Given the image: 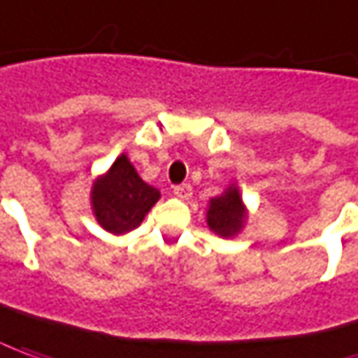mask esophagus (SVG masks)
Masks as SVG:
<instances>
[{
  "instance_id": "esophagus-1",
  "label": "esophagus",
  "mask_w": 358,
  "mask_h": 358,
  "mask_svg": "<svg viewBox=\"0 0 358 358\" xmlns=\"http://www.w3.org/2000/svg\"><path fill=\"white\" fill-rule=\"evenodd\" d=\"M174 196L180 199H189L192 198V186H189V184H180V186H174Z\"/></svg>"
}]
</instances>
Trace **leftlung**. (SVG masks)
Listing matches in <instances>:
<instances>
[{"mask_svg": "<svg viewBox=\"0 0 358 358\" xmlns=\"http://www.w3.org/2000/svg\"><path fill=\"white\" fill-rule=\"evenodd\" d=\"M249 210L243 201L237 182L229 184L220 196L210 199L206 210V223L210 231L220 235L221 239H233L247 225Z\"/></svg>", "mask_w": 358, "mask_h": 358, "instance_id": "8db88e82", "label": "left lung"}]
</instances>
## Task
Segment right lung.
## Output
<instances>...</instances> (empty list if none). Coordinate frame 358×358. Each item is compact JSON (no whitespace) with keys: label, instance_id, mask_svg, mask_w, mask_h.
I'll return each mask as SVG.
<instances>
[{"label":"right lung","instance_id":"obj_1","mask_svg":"<svg viewBox=\"0 0 358 358\" xmlns=\"http://www.w3.org/2000/svg\"><path fill=\"white\" fill-rule=\"evenodd\" d=\"M159 199V189L138 176L125 152L119 155L108 172L94 180L90 189L92 213L99 227L111 235L137 229Z\"/></svg>","mask_w":358,"mask_h":358}]
</instances>
